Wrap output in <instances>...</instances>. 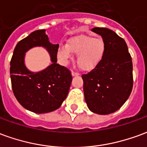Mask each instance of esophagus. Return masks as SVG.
Masks as SVG:
<instances>
[{
  "instance_id": "1",
  "label": "esophagus",
  "mask_w": 147,
  "mask_h": 147,
  "mask_svg": "<svg viewBox=\"0 0 147 147\" xmlns=\"http://www.w3.org/2000/svg\"><path fill=\"white\" fill-rule=\"evenodd\" d=\"M71 75H72V76H79L80 74L78 73V72H76V71H71Z\"/></svg>"
}]
</instances>
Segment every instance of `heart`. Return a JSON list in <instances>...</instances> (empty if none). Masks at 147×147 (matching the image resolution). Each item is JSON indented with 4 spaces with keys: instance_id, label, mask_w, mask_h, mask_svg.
<instances>
[{
    "instance_id": "1",
    "label": "heart",
    "mask_w": 147,
    "mask_h": 147,
    "mask_svg": "<svg viewBox=\"0 0 147 147\" xmlns=\"http://www.w3.org/2000/svg\"><path fill=\"white\" fill-rule=\"evenodd\" d=\"M105 50V42L101 38H94L90 35L78 34L71 37L67 45L58 47L57 57L61 64L67 65L72 60V53L77 54V63L80 68L90 71L102 61Z\"/></svg>"
}]
</instances>
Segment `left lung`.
I'll list each match as a JSON object with an SVG mask.
<instances>
[{"mask_svg": "<svg viewBox=\"0 0 147 147\" xmlns=\"http://www.w3.org/2000/svg\"><path fill=\"white\" fill-rule=\"evenodd\" d=\"M91 30L102 36L105 50L98 64L82 76L84 97L91 112L107 115L118 110L131 94L132 61L125 41L113 30L105 27Z\"/></svg>", "mask_w": 147, "mask_h": 147, "instance_id": "obj_1", "label": "left lung"}]
</instances>
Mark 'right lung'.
<instances>
[{"label": "right lung", "mask_w": 147, "mask_h": 147, "mask_svg": "<svg viewBox=\"0 0 147 147\" xmlns=\"http://www.w3.org/2000/svg\"><path fill=\"white\" fill-rule=\"evenodd\" d=\"M42 46L47 49L52 63L44 70L32 73L24 64L25 53L30 48ZM59 45L49 42L45 30L30 34L18 42L10 62L12 90L24 108L35 113H46L60 108L67 98L72 76L67 67L57 64Z\"/></svg>", "instance_id": "obj_1"}]
</instances>
